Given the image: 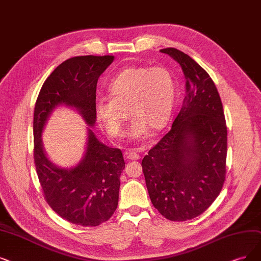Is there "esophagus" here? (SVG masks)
<instances>
[{"instance_id":"1","label":"esophagus","mask_w":261,"mask_h":261,"mask_svg":"<svg viewBox=\"0 0 261 261\" xmlns=\"http://www.w3.org/2000/svg\"><path fill=\"white\" fill-rule=\"evenodd\" d=\"M125 156H126L127 160H139L140 159V155L134 150H130V151L125 153Z\"/></svg>"}]
</instances>
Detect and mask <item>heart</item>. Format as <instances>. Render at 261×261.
<instances>
[{"label": "heart", "mask_w": 261, "mask_h": 261, "mask_svg": "<svg viewBox=\"0 0 261 261\" xmlns=\"http://www.w3.org/2000/svg\"><path fill=\"white\" fill-rule=\"evenodd\" d=\"M108 91L110 96L96 98L94 112L111 138L122 136L128 114L133 117L128 135L136 141L147 138L151 129H163L170 119L175 80L167 67H127L114 76Z\"/></svg>", "instance_id": "1"}]
</instances>
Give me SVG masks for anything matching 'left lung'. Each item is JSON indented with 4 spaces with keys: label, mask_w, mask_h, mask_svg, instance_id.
Segmentation results:
<instances>
[{
    "label": "left lung",
    "mask_w": 261,
    "mask_h": 261,
    "mask_svg": "<svg viewBox=\"0 0 261 261\" xmlns=\"http://www.w3.org/2000/svg\"><path fill=\"white\" fill-rule=\"evenodd\" d=\"M161 52L180 64L186 96L171 129L144 156L141 166L153 205L167 220L184 222L202 214L222 191L227 127L209 74L178 49Z\"/></svg>",
    "instance_id": "obj_1"
}]
</instances>
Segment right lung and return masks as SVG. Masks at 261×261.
<instances>
[{
    "instance_id": "obj_1",
    "label": "right lung",
    "mask_w": 261,
    "mask_h": 261,
    "mask_svg": "<svg viewBox=\"0 0 261 261\" xmlns=\"http://www.w3.org/2000/svg\"><path fill=\"white\" fill-rule=\"evenodd\" d=\"M113 59L82 56L64 61L44 82L34 108V163L45 199L64 220L85 227L100 225L117 210L123 154L98 141L88 127L83 159L72 168H61L48 159L41 134L52 111L61 105L77 109L89 126H94L97 81Z\"/></svg>"
}]
</instances>
